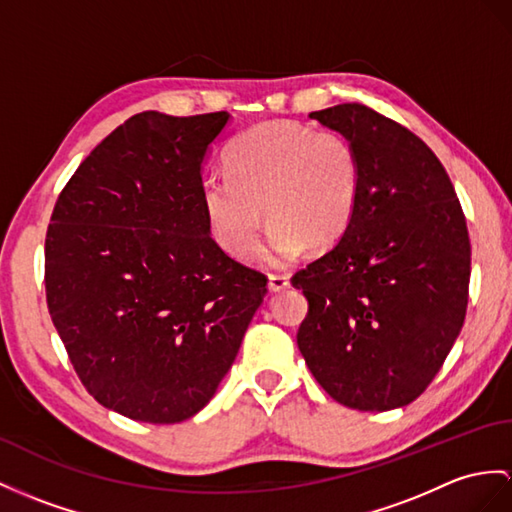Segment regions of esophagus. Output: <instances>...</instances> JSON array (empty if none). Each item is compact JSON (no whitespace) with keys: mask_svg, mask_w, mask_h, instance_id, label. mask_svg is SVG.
<instances>
[{"mask_svg":"<svg viewBox=\"0 0 512 512\" xmlns=\"http://www.w3.org/2000/svg\"><path fill=\"white\" fill-rule=\"evenodd\" d=\"M289 276H286V273H271L269 276V289L271 291H284V289H289Z\"/></svg>","mask_w":512,"mask_h":512,"instance_id":"1","label":"esophagus"}]
</instances>
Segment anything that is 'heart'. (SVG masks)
<instances>
[{
    "label": "heart",
    "mask_w": 512,
    "mask_h": 512,
    "mask_svg": "<svg viewBox=\"0 0 512 512\" xmlns=\"http://www.w3.org/2000/svg\"><path fill=\"white\" fill-rule=\"evenodd\" d=\"M215 241L234 258H252L263 230L267 267H284L308 245L332 247L350 228L360 197V158L336 130L271 121L236 136L226 176L202 186Z\"/></svg>",
    "instance_id": "b5f03b06"
}]
</instances>
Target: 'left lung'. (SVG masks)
Listing matches in <instances>:
<instances>
[{"instance_id":"1","label":"left lung","mask_w":512,"mask_h":512,"mask_svg":"<svg viewBox=\"0 0 512 512\" xmlns=\"http://www.w3.org/2000/svg\"><path fill=\"white\" fill-rule=\"evenodd\" d=\"M360 158V197L330 252L291 278L308 299L297 347L315 380L354 410L415 402L465 323L471 245L441 160L365 104L310 112Z\"/></svg>"}]
</instances>
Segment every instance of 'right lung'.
I'll return each instance as SVG.
<instances>
[{
  "mask_svg": "<svg viewBox=\"0 0 512 512\" xmlns=\"http://www.w3.org/2000/svg\"><path fill=\"white\" fill-rule=\"evenodd\" d=\"M226 110H145L60 191L45 236L47 308L84 389L115 413L178 423L239 354L267 276L210 236L202 162Z\"/></svg>",
  "mask_w": 512,
  "mask_h": 512,
  "instance_id": "obj_1",
  "label": "right lung"
}]
</instances>
